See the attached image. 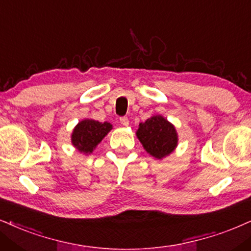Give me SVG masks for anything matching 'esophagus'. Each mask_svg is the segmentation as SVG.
<instances>
[{
  "label": "esophagus",
  "mask_w": 251,
  "mask_h": 251,
  "mask_svg": "<svg viewBox=\"0 0 251 251\" xmlns=\"http://www.w3.org/2000/svg\"><path fill=\"white\" fill-rule=\"evenodd\" d=\"M120 123H122L123 126H128V118L127 117H122V118H120Z\"/></svg>",
  "instance_id": "obj_1"
}]
</instances>
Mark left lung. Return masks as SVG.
<instances>
[{"instance_id": "obj_1", "label": "left lung", "mask_w": 251, "mask_h": 251, "mask_svg": "<svg viewBox=\"0 0 251 251\" xmlns=\"http://www.w3.org/2000/svg\"><path fill=\"white\" fill-rule=\"evenodd\" d=\"M136 136L146 151L158 160L173 153L178 142L175 126L162 116H153L140 123Z\"/></svg>"}]
</instances>
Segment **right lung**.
Segmentation results:
<instances>
[{
	"mask_svg": "<svg viewBox=\"0 0 251 251\" xmlns=\"http://www.w3.org/2000/svg\"><path fill=\"white\" fill-rule=\"evenodd\" d=\"M111 129L112 125L107 122L100 123L93 119H84L73 129L72 144L81 153L90 154Z\"/></svg>",
	"mask_w": 251,
	"mask_h": 251,
	"instance_id": "1",
	"label": "right lung"
}]
</instances>
